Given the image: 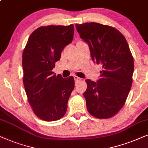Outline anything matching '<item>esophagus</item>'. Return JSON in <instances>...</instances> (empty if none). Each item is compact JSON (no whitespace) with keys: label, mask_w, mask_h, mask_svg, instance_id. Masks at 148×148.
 I'll return each instance as SVG.
<instances>
[{"label":"esophagus","mask_w":148,"mask_h":148,"mask_svg":"<svg viewBox=\"0 0 148 148\" xmlns=\"http://www.w3.org/2000/svg\"><path fill=\"white\" fill-rule=\"evenodd\" d=\"M74 80H75L76 82H78L81 81V80H82L81 78H79V77H78V76H74Z\"/></svg>","instance_id":"1"}]
</instances>
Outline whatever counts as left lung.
<instances>
[{"label":"left lung","instance_id":"8db88e82","mask_svg":"<svg viewBox=\"0 0 148 148\" xmlns=\"http://www.w3.org/2000/svg\"><path fill=\"white\" fill-rule=\"evenodd\" d=\"M76 27L89 47L92 62L102 66L97 82L85 80L86 108L92 116L109 119L123 107L131 88L134 61L129 45L117 29L109 25L90 22Z\"/></svg>","mask_w":148,"mask_h":148}]
</instances>
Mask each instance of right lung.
Returning <instances> with one entry per match:
<instances>
[{
    "instance_id": "right-lung-1",
    "label": "right lung",
    "mask_w": 148,
    "mask_h": 148,
    "mask_svg": "<svg viewBox=\"0 0 148 148\" xmlns=\"http://www.w3.org/2000/svg\"><path fill=\"white\" fill-rule=\"evenodd\" d=\"M74 25L41 26L33 32L22 55L23 82L29 105L39 119H62L74 88L72 76L64 78L52 70L65 47L72 42Z\"/></svg>"
}]
</instances>
